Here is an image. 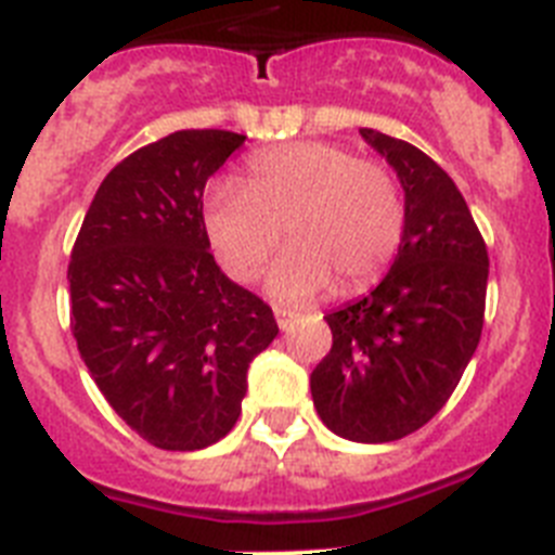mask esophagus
Here are the masks:
<instances>
[{
	"label": "esophagus",
	"instance_id": "34e87169",
	"mask_svg": "<svg viewBox=\"0 0 555 555\" xmlns=\"http://www.w3.org/2000/svg\"><path fill=\"white\" fill-rule=\"evenodd\" d=\"M274 320H278V327H281V331H288V327L297 322V313H288V311H281V308H278V311H274Z\"/></svg>",
	"mask_w": 555,
	"mask_h": 555
}]
</instances>
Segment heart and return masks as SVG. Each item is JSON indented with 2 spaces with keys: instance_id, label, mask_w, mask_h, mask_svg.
<instances>
[{
  "instance_id": "obj_1",
  "label": "heart",
  "mask_w": 555,
  "mask_h": 555,
  "mask_svg": "<svg viewBox=\"0 0 555 555\" xmlns=\"http://www.w3.org/2000/svg\"><path fill=\"white\" fill-rule=\"evenodd\" d=\"M203 228L233 281H255L281 242L267 288L302 306L338 286L366 292L395 261L405 230L400 185L377 164L322 141L281 146L249 158L242 183H217L203 205Z\"/></svg>"
}]
</instances>
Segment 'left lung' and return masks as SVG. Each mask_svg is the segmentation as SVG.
<instances>
[{"instance_id": "1", "label": "left lung", "mask_w": 555, "mask_h": 555, "mask_svg": "<svg viewBox=\"0 0 555 555\" xmlns=\"http://www.w3.org/2000/svg\"><path fill=\"white\" fill-rule=\"evenodd\" d=\"M358 132L397 171L405 230L384 281L325 317L333 347L311 397L336 436L384 444L430 423L459 386L480 341L489 255L442 166L409 141Z\"/></svg>"}]
</instances>
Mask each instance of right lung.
<instances>
[{
  "label": "right lung",
  "mask_w": 555,
  "mask_h": 555,
  "mask_svg": "<svg viewBox=\"0 0 555 555\" xmlns=\"http://www.w3.org/2000/svg\"><path fill=\"white\" fill-rule=\"evenodd\" d=\"M230 130H178L113 166L68 263L72 333L111 409L160 450L230 434L272 308L233 283L203 228L208 178L244 144Z\"/></svg>",
  "instance_id": "add662e5"
}]
</instances>
